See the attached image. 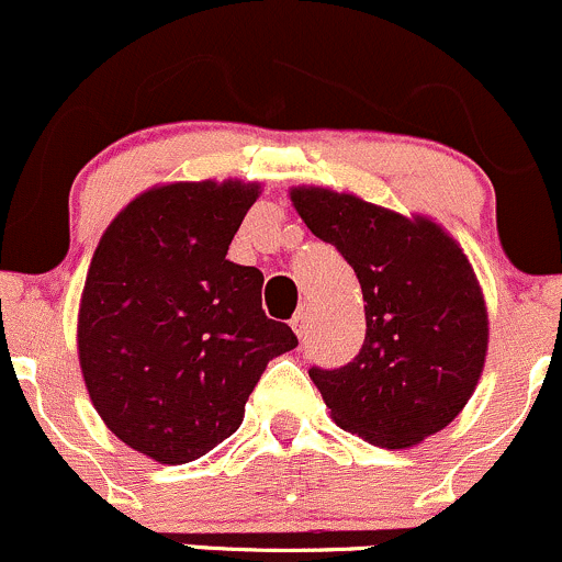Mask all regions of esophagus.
<instances>
[{
	"label": "esophagus",
	"mask_w": 562,
	"mask_h": 562,
	"mask_svg": "<svg viewBox=\"0 0 562 562\" xmlns=\"http://www.w3.org/2000/svg\"><path fill=\"white\" fill-rule=\"evenodd\" d=\"M291 326H293V330H296L299 339H304L306 330H310V306H306V304L301 306V310L296 312V315H293Z\"/></svg>",
	"instance_id": "1"
}]
</instances>
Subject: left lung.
I'll use <instances>...</instances> for the list:
<instances>
[{"label":"left lung","mask_w":562,"mask_h":562,"mask_svg":"<svg viewBox=\"0 0 562 562\" xmlns=\"http://www.w3.org/2000/svg\"><path fill=\"white\" fill-rule=\"evenodd\" d=\"M317 239L356 271L366 339L339 369L312 366L339 428L387 450L420 445L469 404L487 352V310L469 258L428 217L328 188H293Z\"/></svg>","instance_id":"left-lung-1"}]
</instances>
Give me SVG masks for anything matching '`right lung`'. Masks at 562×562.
Returning a JSON list of instances; mask_svg holds the SVG:
<instances>
[{
    "label": "right lung",
    "instance_id": "obj_1",
    "mask_svg": "<svg viewBox=\"0 0 562 562\" xmlns=\"http://www.w3.org/2000/svg\"><path fill=\"white\" fill-rule=\"evenodd\" d=\"M258 182H172L99 239L78 315L82 380L104 425L158 463L234 434L266 363L299 345L261 310L263 274L226 252Z\"/></svg>",
    "mask_w": 562,
    "mask_h": 562
}]
</instances>
